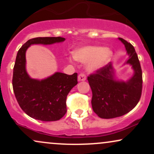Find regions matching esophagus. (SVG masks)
<instances>
[{
  "label": "esophagus",
  "instance_id": "1",
  "mask_svg": "<svg viewBox=\"0 0 154 154\" xmlns=\"http://www.w3.org/2000/svg\"><path fill=\"white\" fill-rule=\"evenodd\" d=\"M86 79V76L84 73H80L78 75V81H85Z\"/></svg>",
  "mask_w": 154,
  "mask_h": 154
}]
</instances>
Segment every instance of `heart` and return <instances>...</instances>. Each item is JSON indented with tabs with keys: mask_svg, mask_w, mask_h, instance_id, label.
I'll list each match as a JSON object with an SVG mask.
<instances>
[{
	"mask_svg": "<svg viewBox=\"0 0 154 154\" xmlns=\"http://www.w3.org/2000/svg\"><path fill=\"white\" fill-rule=\"evenodd\" d=\"M113 51L109 48L101 46H85L73 53L74 59L81 63H88V69L94 72L100 69L109 62Z\"/></svg>",
	"mask_w": 154,
	"mask_h": 154,
	"instance_id": "obj_1",
	"label": "heart"
}]
</instances>
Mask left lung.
Returning a JSON list of instances; mask_svg holds the SVG:
<instances>
[{
  "label": "left lung",
  "mask_w": 154,
  "mask_h": 154,
  "mask_svg": "<svg viewBox=\"0 0 154 154\" xmlns=\"http://www.w3.org/2000/svg\"><path fill=\"white\" fill-rule=\"evenodd\" d=\"M119 40L130 56L126 63L132 65L133 76L127 82L116 80L110 62L88 77L93 93L92 107L102 119L119 117L130 112L139 102L142 93V69L135 48L124 39Z\"/></svg>",
  "instance_id": "1"
}]
</instances>
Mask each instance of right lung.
Returning <instances> with one entry per match:
<instances>
[{
  "mask_svg": "<svg viewBox=\"0 0 154 154\" xmlns=\"http://www.w3.org/2000/svg\"><path fill=\"white\" fill-rule=\"evenodd\" d=\"M61 37L35 38L26 41L17 53L12 85L19 106L33 119L57 121L66 112V96L77 84V73L69 75L56 72L46 79H32L26 70V51L33 44L51 45L61 43Z\"/></svg>",
  "mask_w": 154,
  "mask_h": 154,
  "instance_id": "1",
  "label": "right lung"
}]
</instances>
